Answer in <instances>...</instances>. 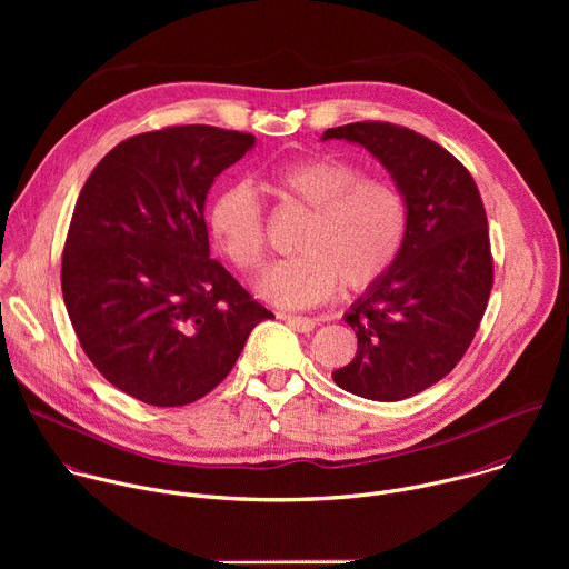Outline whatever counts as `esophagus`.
<instances>
[{
  "instance_id": "obj_1",
  "label": "esophagus",
  "mask_w": 569,
  "mask_h": 569,
  "mask_svg": "<svg viewBox=\"0 0 569 569\" xmlns=\"http://www.w3.org/2000/svg\"><path fill=\"white\" fill-rule=\"evenodd\" d=\"M281 319L288 323V327H292L299 333H310L315 329V321L310 317H303V315H281Z\"/></svg>"
}]
</instances>
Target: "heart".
I'll use <instances>...</instances> for the list:
<instances>
[{
	"label": "heart",
	"instance_id": "1",
	"mask_svg": "<svg viewBox=\"0 0 569 569\" xmlns=\"http://www.w3.org/2000/svg\"><path fill=\"white\" fill-rule=\"evenodd\" d=\"M286 200L312 211L292 259L277 261L257 279V292L283 308L327 301L338 283L358 292L393 266L405 233L408 204L385 180H367L351 161L315 154L281 164L268 176ZM220 252L242 272L257 270L266 254L263 209L246 182L222 187L207 211Z\"/></svg>",
	"mask_w": 569,
	"mask_h": 569
}]
</instances>
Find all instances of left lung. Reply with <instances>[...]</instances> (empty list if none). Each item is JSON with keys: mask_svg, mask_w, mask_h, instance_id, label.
Listing matches in <instances>:
<instances>
[{"mask_svg": "<svg viewBox=\"0 0 569 569\" xmlns=\"http://www.w3.org/2000/svg\"><path fill=\"white\" fill-rule=\"evenodd\" d=\"M331 139L376 157L408 204L393 266L345 312L358 351L333 380L369 400H402L450 373L475 338L493 286L486 211L470 173L415 130L365 121L321 134Z\"/></svg>", "mask_w": 569, "mask_h": 569, "instance_id": "obj_1", "label": "left lung"}]
</instances>
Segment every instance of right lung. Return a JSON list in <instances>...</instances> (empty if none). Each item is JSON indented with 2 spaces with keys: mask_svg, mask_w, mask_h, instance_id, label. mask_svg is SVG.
<instances>
[{
  "mask_svg": "<svg viewBox=\"0 0 569 569\" xmlns=\"http://www.w3.org/2000/svg\"><path fill=\"white\" fill-rule=\"evenodd\" d=\"M254 134L213 126L112 148L78 196L62 297L92 365L128 396L176 408L209 393L274 317L209 254L204 202Z\"/></svg>",
  "mask_w": 569,
  "mask_h": 569,
  "instance_id": "right-lung-1",
  "label": "right lung"
}]
</instances>
